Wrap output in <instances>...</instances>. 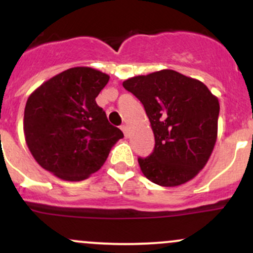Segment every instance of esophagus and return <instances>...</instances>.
<instances>
[{"label":"esophagus","instance_id":"esophagus-1","mask_svg":"<svg viewBox=\"0 0 253 253\" xmlns=\"http://www.w3.org/2000/svg\"><path fill=\"white\" fill-rule=\"evenodd\" d=\"M121 130L124 132L125 136H126V138H128V127H127V125H123V126H121Z\"/></svg>","mask_w":253,"mask_h":253}]
</instances>
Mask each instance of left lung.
Wrapping results in <instances>:
<instances>
[{"instance_id":"obj_1","label":"left lung","mask_w":253,"mask_h":253,"mask_svg":"<svg viewBox=\"0 0 253 253\" xmlns=\"http://www.w3.org/2000/svg\"><path fill=\"white\" fill-rule=\"evenodd\" d=\"M123 85L143 103L155 134L153 152L138 158L144 176L162 187L193 179L215 145L217 97L199 80L168 69L128 78Z\"/></svg>"}]
</instances>
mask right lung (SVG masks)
<instances>
[{
	"mask_svg": "<svg viewBox=\"0 0 253 253\" xmlns=\"http://www.w3.org/2000/svg\"><path fill=\"white\" fill-rule=\"evenodd\" d=\"M108 81L107 74L77 66L43 82L28 97L26 144L37 163L58 178H88L124 138L95 101Z\"/></svg>",
	"mask_w": 253,
	"mask_h": 253,
	"instance_id": "right-lung-1",
	"label": "right lung"
}]
</instances>
